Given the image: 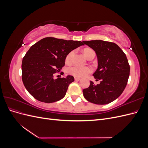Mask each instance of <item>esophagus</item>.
<instances>
[{"label":"esophagus","instance_id":"obj_1","mask_svg":"<svg viewBox=\"0 0 148 148\" xmlns=\"http://www.w3.org/2000/svg\"><path fill=\"white\" fill-rule=\"evenodd\" d=\"M75 80L76 82H78L80 80V78H77V77H75Z\"/></svg>","mask_w":148,"mask_h":148}]
</instances>
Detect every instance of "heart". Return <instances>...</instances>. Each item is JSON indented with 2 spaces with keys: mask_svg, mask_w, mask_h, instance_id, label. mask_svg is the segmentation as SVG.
I'll list each match as a JSON object with an SVG mask.
<instances>
[{
  "mask_svg": "<svg viewBox=\"0 0 148 148\" xmlns=\"http://www.w3.org/2000/svg\"><path fill=\"white\" fill-rule=\"evenodd\" d=\"M74 52L75 51H72L67 54L65 58V62L66 63H70V62L71 61V59H72ZM83 52L87 58H88L89 56H90V55L92 54V53H95V51L89 48L84 49L83 50ZM91 71H92V69L89 66H81L78 65H73L72 66L70 67V68L68 69V72L70 75L74 76L75 77H78V78L84 77L85 76L88 75L89 73H90Z\"/></svg>",
  "mask_w": 148,
  "mask_h": 148,
  "instance_id": "b5f03b06",
  "label": "heart"
}]
</instances>
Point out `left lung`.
I'll return each mask as SVG.
<instances>
[{
  "label": "left lung",
  "instance_id": "8db88e82",
  "mask_svg": "<svg viewBox=\"0 0 148 148\" xmlns=\"http://www.w3.org/2000/svg\"><path fill=\"white\" fill-rule=\"evenodd\" d=\"M83 42L96 53L98 67L93 76L101 80L97 85L91 81L89 86L83 90V96L94 104H109L122 95L127 86L130 70L127 56L114 42L102 40Z\"/></svg>",
  "mask_w": 148,
  "mask_h": 148
}]
</instances>
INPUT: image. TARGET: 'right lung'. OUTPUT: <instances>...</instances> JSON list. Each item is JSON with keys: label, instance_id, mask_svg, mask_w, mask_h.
<instances>
[{"label": "right lung", "instance_id": "1", "mask_svg": "<svg viewBox=\"0 0 148 148\" xmlns=\"http://www.w3.org/2000/svg\"><path fill=\"white\" fill-rule=\"evenodd\" d=\"M83 45L82 41L47 37L31 46L21 64L22 81L30 95L46 103L62 99L74 77L68 75L55 79L54 73L65 65L67 54Z\"/></svg>", "mask_w": 148, "mask_h": 148}]
</instances>
